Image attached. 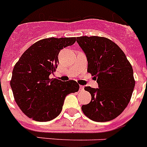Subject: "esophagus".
<instances>
[{"label": "esophagus", "instance_id": "obj_1", "mask_svg": "<svg viewBox=\"0 0 147 147\" xmlns=\"http://www.w3.org/2000/svg\"><path fill=\"white\" fill-rule=\"evenodd\" d=\"M84 86H83V85H80L79 90H80V91H83V90H84Z\"/></svg>", "mask_w": 147, "mask_h": 147}]
</instances>
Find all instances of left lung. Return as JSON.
I'll return each mask as SVG.
<instances>
[{"mask_svg":"<svg viewBox=\"0 0 147 147\" xmlns=\"http://www.w3.org/2000/svg\"><path fill=\"white\" fill-rule=\"evenodd\" d=\"M88 60V71L98 88L85 87L91 101L83 105L84 115L95 121H109L121 114L131 98L135 81L131 65L118 45L98 36L76 38Z\"/></svg>","mask_w":147,"mask_h":147,"instance_id":"8db88e82","label":"left lung"}]
</instances>
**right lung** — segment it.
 <instances>
[{
  "label": "right lung",
  "instance_id": "obj_1",
  "mask_svg": "<svg viewBox=\"0 0 147 147\" xmlns=\"http://www.w3.org/2000/svg\"><path fill=\"white\" fill-rule=\"evenodd\" d=\"M76 38L40 40L26 50L16 63L10 81L16 102L22 113L37 121H48L59 115L65 96L79 90L70 80L51 78L57 68L60 50L71 46Z\"/></svg>",
  "mask_w": 147,
  "mask_h": 147
}]
</instances>
